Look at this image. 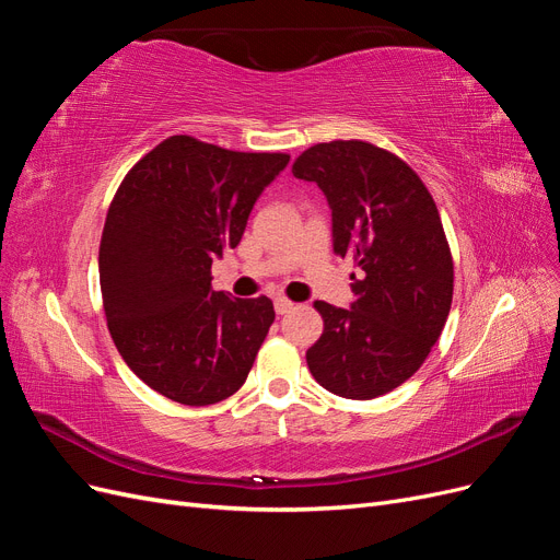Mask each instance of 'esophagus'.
Wrapping results in <instances>:
<instances>
[{
	"label": "esophagus",
	"instance_id": "obj_1",
	"mask_svg": "<svg viewBox=\"0 0 560 560\" xmlns=\"http://www.w3.org/2000/svg\"><path fill=\"white\" fill-rule=\"evenodd\" d=\"M292 308H294V303H292L290 299H284V296H278V299H276V313H278V315L290 313Z\"/></svg>",
	"mask_w": 560,
	"mask_h": 560
}]
</instances>
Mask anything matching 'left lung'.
I'll list each match as a JSON object with an SVG mask.
<instances>
[{"instance_id": "1", "label": "left lung", "mask_w": 560, "mask_h": 560, "mask_svg": "<svg viewBox=\"0 0 560 560\" xmlns=\"http://www.w3.org/2000/svg\"><path fill=\"white\" fill-rule=\"evenodd\" d=\"M292 173L327 196L334 252L362 270L350 308L315 301L325 329L306 352L311 374L346 399L393 393L428 360L453 301L434 198L409 163L362 140L315 144Z\"/></svg>"}]
</instances>
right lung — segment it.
I'll return each instance as SVG.
<instances>
[{
  "mask_svg": "<svg viewBox=\"0 0 560 560\" xmlns=\"http://www.w3.org/2000/svg\"><path fill=\"white\" fill-rule=\"evenodd\" d=\"M290 154H247L173 135L118 186L100 241V290L132 374L186 406L245 383L273 325L268 296L212 290V259L241 243L247 217Z\"/></svg>",
  "mask_w": 560,
  "mask_h": 560,
  "instance_id": "right-lung-1",
  "label": "right lung"
}]
</instances>
